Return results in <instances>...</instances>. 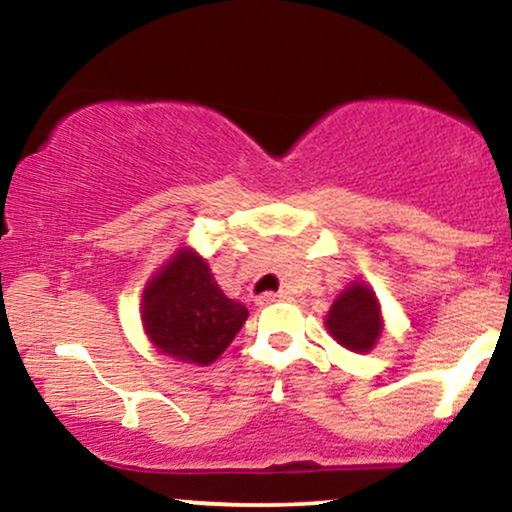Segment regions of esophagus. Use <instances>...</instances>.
Wrapping results in <instances>:
<instances>
[{"instance_id": "1", "label": "esophagus", "mask_w": 512, "mask_h": 512, "mask_svg": "<svg viewBox=\"0 0 512 512\" xmlns=\"http://www.w3.org/2000/svg\"><path fill=\"white\" fill-rule=\"evenodd\" d=\"M286 293L279 291V293H262V296H257V305H269V303H276V301H284Z\"/></svg>"}]
</instances>
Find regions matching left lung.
<instances>
[{
	"label": "left lung",
	"mask_w": 512,
	"mask_h": 512,
	"mask_svg": "<svg viewBox=\"0 0 512 512\" xmlns=\"http://www.w3.org/2000/svg\"><path fill=\"white\" fill-rule=\"evenodd\" d=\"M325 327L344 349L370 351L383 332V317H380V303L375 291L368 284L354 281L342 296L332 303L330 313L325 317Z\"/></svg>",
	"instance_id": "1"
}]
</instances>
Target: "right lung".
<instances>
[{
	"label": "right lung",
	"mask_w": 512,
	"mask_h": 512,
	"mask_svg": "<svg viewBox=\"0 0 512 512\" xmlns=\"http://www.w3.org/2000/svg\"><path fill=\"white\" fill-rule=\"evenodd\" d=\"M245 320L248 308L221 291L207 260L190 248L175 252L142 296L144 330L156 349L197 366L214 363Z\"/></svg>",
	"instance_id": "obj_1"
}]
</instances>
